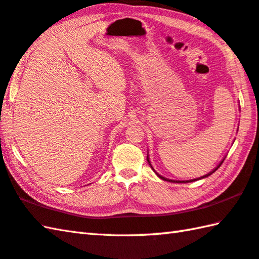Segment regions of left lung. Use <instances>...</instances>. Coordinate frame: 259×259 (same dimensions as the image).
I'll return each mask as SVG.
<instances>
[{
  "instance_id": "left-lung-1",
  "label": "left lung",
  "mask_w": 259,
  "mask_h": 259,
  "mask_svg": "<svg viewBox=\"0 0 259 259\" xmlns=\"http://www.w3.org/2000/svg\"><path fill=\"white\" fill-rule=\"evenodd\" d=\"M148 161H149V163H150V160H149V158H148ZM223 161H224V159H223ZM223 161H221V163L219 164L218 167L213 170V171L208 172V174H207V175H205V176H203V177H201V178H199V179H202V178H205V177H208L209 175H212L214 171H217V170H218L219 168H220V165L222 164ZM150 165H151V163H150ZM151 167H152V165H151ZM157 175H158V174H157ZM158 176H159V177H160L161 179H163V180H167V182H172V183H189V182H195V180H197V179H193V180H186V182H185V180H184V182H180V180H170V179H167V178H164V177H162V176H160V175H158Z\"/></svg>"
}]
</instances>
